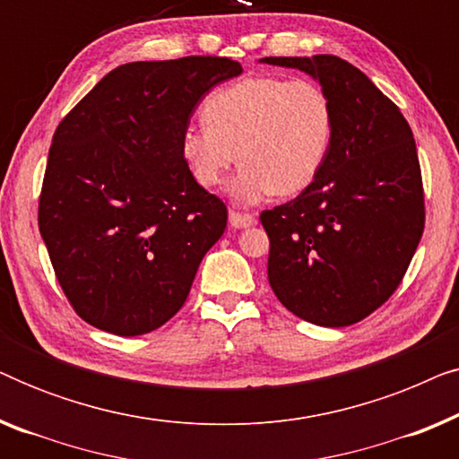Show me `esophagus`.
Masks as SVG:
<instances>
[{
	"label": "esophagus",
	"instance_id": "obj_1",
	"mask_svg": "<svg viewBox=\"0 0 459 459\" xmlns=\"http://www.w3.org/2000/svg\"><path fill=\"white\" fill-rule=\"evenodd\" d=\"M256 219L255 215H248V212H238V211H231L230 212V225L236 230H244V228H250V225H255Z\"/></svg>",
	"mask_w": 459,
	"mask_h": 459
}]
</instances>
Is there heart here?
Here are the masks:
<instances>
[{
    "mask_svg": "<svg viewBox=\"0 0 459 459\" xmlns=\"http://www.w3.org/2000/svg\"><path fill=\"white\" fill-rule=\"evenodd\" d=\"M204 125H186L179 154L204 187H228L240 206L273 194L292 196L309 187L328 160L334 140V108L322 87L307 79L250 74L217 87L203 104Z\"/></svg>",
    "mask_w": 459,
    "mask_h": 459,
    "instance_id": "heart-1",
    "label": "heart"
}]
</instances>
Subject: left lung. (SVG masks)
Returning <instances> with one entry per match:
<instances>
[{
	"mask_svg": "<svg viewBox=\"0 0 459 459\" xmlns=\"http://www.w3.org/2000/svg\"><path fill=\"white\" fill-rule=\"evenodd\" d=\"M299 68L334 108L328 160L290 203L261 212L267 278L281 305L324 328L361 322L403 280L424 231L416 142L401 110L347 60L272 56Z\"/></svg>",
	"mask_w": 459,
	"mask_h": 459,
	"instance_id": "obj_1",
	"label": "left lung"
}]
</instances>
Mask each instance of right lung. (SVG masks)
I'll return each instance as SVG.
<instances>
[{
  "label": "right lung",
  "mask_w": 459,
  "mask_h": 459,
  "mask_svg": "<svg viewBox=\"0 0 459 459\" xmlns=\"http://www.w3.org/2000/svg\"><path fill=\"white\" fill-rule=\"evenodd\" d=\"M240 74V62L217 56L129 62L58 125L39 231L87 324L140 336L184 307L228 209L192 178L179 134L212 87Z\"/></svg>",
  "instance_id": "1"
}]
</instances>
